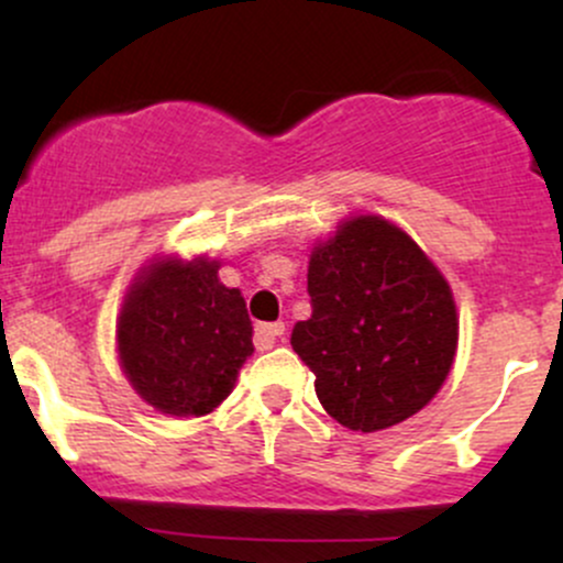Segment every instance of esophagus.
I'll return each instance as SVG.
<instances>
[{
  "label": "esophagus",
  "instance_id": "34e87169",
  "mask_svg": "<svg viewBox=\"0 0 563 563\" xmlns=\"http://www.w3.org/2000/svg\"><path fill=\"white\" fill-rule=\"evenodd\" d=\"M286 333V325H283V322H260V325H256V331H254V344H256V349H273L275 346V341L280 339V335Z\"/></svg>",
  "mask_w": 563,
  "mask_h": 563
}]
</instances>
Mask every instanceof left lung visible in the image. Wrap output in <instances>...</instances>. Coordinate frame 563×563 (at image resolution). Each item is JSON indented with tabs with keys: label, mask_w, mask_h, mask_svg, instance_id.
I'll return each mask as SVG.
<instances>
[{
	"label": "left lung",
	"mask_w": 563,
	"mask_h": 563,
	"mask_svg": "<svg viewBox=\"0 0 563 563\" xmlns=\"http://www.w3.org/2000/svg\"><path fill=\"white\" fill-rule=\"evenodd\" d=\"M312 318L290 346L314 373L325 412L352 431L416 416L448 378L457 349L452 290L407 232L352 217L309 256Z\"/></svg>",
	"instance_id": "8db88e82"
}]
</instances>
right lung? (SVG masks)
Segmentation results:
<instances>
[{
	"mask_svg": "<svg viewBox=\"0 0 563 563\" xmlns=\"http://www.w3.org/2000/svg\"><path fill=\"white\" fill-rule=\"evenodd\" d=\"M219 262L156 260L134 277L119 314V360L134 391L166 416H206L228 399L254 352L245 301L219 283Z\"/></svg>",
	"mask_w": 563,
	"mask_h": 563,
	"instance_id": "obj_1",
	"label": "right lung"
}]
</instances>
